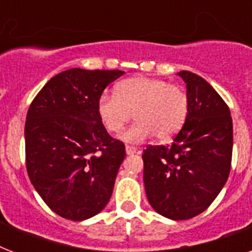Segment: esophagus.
<instances>
[{"mask_svg": "<svg viewBox=\"0 0 252 252\" xmlns=\"http://www.w3.org/2000/svg\"><path fill=\"white\" fill-rule=\"evenodd\" d=\"M126 152L128 156H130V154H134L136 152H137V148H134V146L132 145H126Z\"/></svg>", "mask_w": 252, "mask_h": 252, "instance_id": "34e87169", "label": "esophagus"}]
</instances>
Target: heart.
Instances as JSON below:
<instances>
[{"instance_id": "b5f03b06", "label": "heart", "mask_w": 252, "mask_h": 252, "mask_svg": "<svg viewBox=\"0 0 252 252\" xmlns=\"http://www.w3.org/2000/svg\"><path fill=\"white\" fill-rule=\"evenodd\" d=\"M96 110L103 126L112 134L122 133L134 116L137 122L123 134L126 141L141 142L153 134L166 141L186 123L188 95L179 85L137 76L119 82L115 93H103Z\"/></svg>"}]
</instances>
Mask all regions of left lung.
<instances>
[{"label":"left lung","mask_w":252,"mask_h":252,"mask_svg":"<svg viewBox=\"0 0 252 252\" xmlns=\"http://www.w3.org/2000/svg\"><path fill=\"white\" fill-rule=\"evenodd\" d=\"M188 115L171 145L144 150V183L150 205L171 220H188L207 209L226 183L233 154L230 110L195 73L182 70Z\"/></svg>","instance_id":"left-lung-1"}]
</instances>
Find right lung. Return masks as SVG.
I'll return each instance as SVG.
<instances>
[{"mask_svg": "<svg viewBox=\"0 0 252 252\" xmlns=\"http://www.w3.org/2000/svg\"><path fill=\"white\" fill-rule=\"evenodd\" d=\"M122 70L73 68L43 86L27 111L26 167L56 215L82 221L106 207L126 145L99 119L98 99Z\"/></svg>", "mask_w": 252, "mask_h": 252, "instance_id": "1", "label": "right lung"}]
</instances>
